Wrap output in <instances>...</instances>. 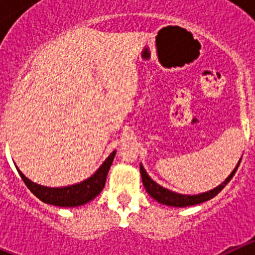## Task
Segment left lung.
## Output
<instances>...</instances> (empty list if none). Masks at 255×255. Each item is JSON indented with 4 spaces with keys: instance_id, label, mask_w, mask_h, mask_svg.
I'll return each instance as SVG.
<instances>
[{
    "instance_id": "left-lung-1",
    "label": "left lung",
    "mask_w": 255,
    "mask_h": 255,
    "mask_svg": "<svg viewBox=\"0 0 255 255\" xmlns=\"http://www.w3.org/2000/svg\"><path fill=\"white\" fill-rule=\"evenodd\" d=\"M242 161V158H240ZM240 161L238 162L236 167L234 168L233 172L230 173L229 177H226L222 184H220L216 188L211 189V190L206 191V193H200V194L195 195H188V194H179V193H175V191H171L168 189L163 188V186L158 185L154 180H152L149 177V175L147 173V171L144 170L143 164L140 163V175L141 180H143V185L147 190L148 194L153 198L154 200H157L158 203L164 204V206H171V207H189V206H194V204H200L203 202H207V200L215 198L216 195L220 193L225 186L229 184V181L233 179V176L235 175L236 170H238L239 164H240Z\"/></svg>"
}]
</instances>
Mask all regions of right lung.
Here are the masks:
<instances>
[{"label":"right lung","instance_id":"right-lung-1","mask_svg":"<svg viewBox=\"0 0 255 255\" xmlns=\"http://www.w3.org/2000/svg\"><path fill=\"white\" fill-rule=\"evenodd\" d=\"M115 154H116V150H114L108 155L105 162L100 166V168L91 177H88L78 184L61 186V188H49V186L39 185L37 182L29 180L19 168H16L29 190L43 203L57 207H79L94 199L105 188L106 177H107L108 171L114 162Z\"/></svg>","mask_w":255,"mask_h":255}]
</instances>
